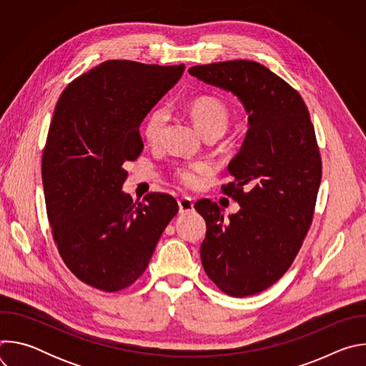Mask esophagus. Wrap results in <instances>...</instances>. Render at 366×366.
Wrapping results in <instances>:
<instances>
[{
  "instance_id": "obj_1",
  "label": "esophagus",
  "mask_w": 366,
  "mask_h": 366,
  "mask_svg": "<svg viewBox=\"0 0 366 366\" xmlns=\"http://www.w3.org/2000/svg\"><path fill=\"white\" fill-rule=\"evenodd\" d=\"M178 205H179V213H189L194 210V202L189 197H181L178 199Z\"/></svg>"
}]
</instances>
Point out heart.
<instances>
[{"label": "heart", "mask_w": 366, "mask_h": 366, "mask_svg": "<svg viewBox=\"0 0 366 366\" xmlns=\"http://www.w3.org/2000/svg\"><path fill=\"white\" fill-rule=\"evenodd\" d=\"M188 113L195 123L197 129L204 137L222 136L230 122V112L226 104L216 97H197L188 104ZM167 124V112L164 109L156 110L147 119L143 134L149 144H158ZM213 172V168L207 162H184L174 169V179L187 188H198L204 179Z\"/></svg>", "instance_id": "b5f03b06"}]
</instances>
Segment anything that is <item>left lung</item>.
I'll return each mask as SVG.
<instances>
[{
  "instance_id": "8db88e82",
  "label": "left lung",
  "mask_w": 366,
  "mask_h": 366,
  "mask_svg": "<svg viewBox=\"0 0 366 366\" xmlns=\"http://www.w3.org/2000/svg\"><path fill=\"white\" fill-rule=\"evenodd\" d=\"M199 81L233 92L249 114L240 152L222 192L240 204L224 220L210 199L195 202L207 224L199 253L205 274L232 297L257 294L292 265L315 216L322 156L302 97L253 61L197 65Z\"/></svg>"
}]
</instances>
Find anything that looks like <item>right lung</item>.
Listing matches in <instances>:
<instances>
[{
  "instance_id": "right-lung-1",
  "label": "right lung",
  "mask_w": 366,
  "mask_h": 366,
  "mask_svg": "<svg viewBox=\"0 0 366 366\" xmlns=\"http://www.w3.org/2000/svg\"><path fill=\"white\" fill-rule=\"evenodd\" d=\"M184 69L107 61L75 78L58 99L41 156L46 212L65 265L89 287H130L178 213L168 194L133 201L122 187L123 164L143 150V119Z\"/></svg>"
}]
</instances>
